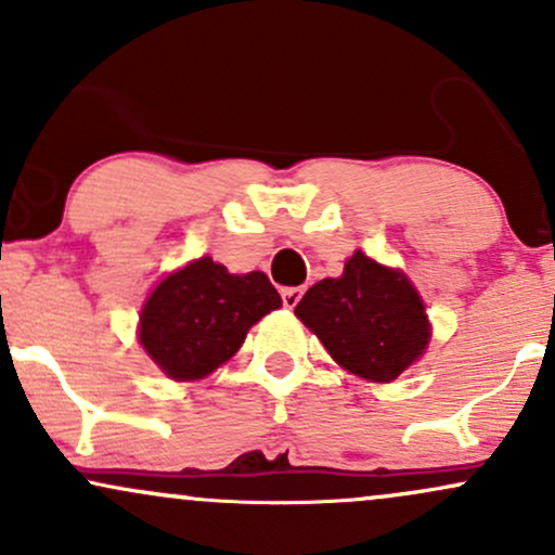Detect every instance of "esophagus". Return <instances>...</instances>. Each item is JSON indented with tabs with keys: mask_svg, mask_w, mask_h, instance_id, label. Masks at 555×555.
I'll use <instances>...</instances> for the list:
<instances>
[{
	"mask_svg": "<svg viewBox=\"0 0 555 555\" xmlns=\"http://www.w3.org/2000/svg\"><path fill=\"white\" fill-rule=\"evenodd\" d=\"M299 297H302V286H286V289H282L284 308H295V305L299 302Z\"/></svg>",
	"mask_w": 555,
	"mask_h": 555,
	"instance_id": "esophagus-1",
	"label": "esophagus"
}]
</instances>
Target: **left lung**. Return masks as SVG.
Here are the masks:
<instances>
[{"instance_id":"1","label":"left lung","mask_w":555,"mask_h":555,"mask_svg":"<svg viewBox=\"0 0 555 555\" xmlns=\"http://www.w3.org/2000/svg\"><path fill=\"white\" fill-rule=\"evenodd\" d=\"M295 315L344 371L380 384L404 373L430 339L425 305L410 279L360 250L339 279L310 286Z\"/></svg>"}]
</instances>
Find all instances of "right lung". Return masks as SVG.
Listing matches in <instances>:
<instances>
[{
  "label": "right lung",
  "mask_w": 555,
  "mask_h": 555,
  "mask_svg": "<svg viewBox=\"0 0 555 555\" xmlns=\"http://www.w3.org/2000/svg\"><path fill=\"white\" fill-rule=\"evenodd\" d=\"M279 305L266 273L237 276L201 258L151 292L140 313V344L169 378L195 380L232 358L247 328Z\"/></svg>",
  "instance_id": "right-lung-1"
}]
</instances>
